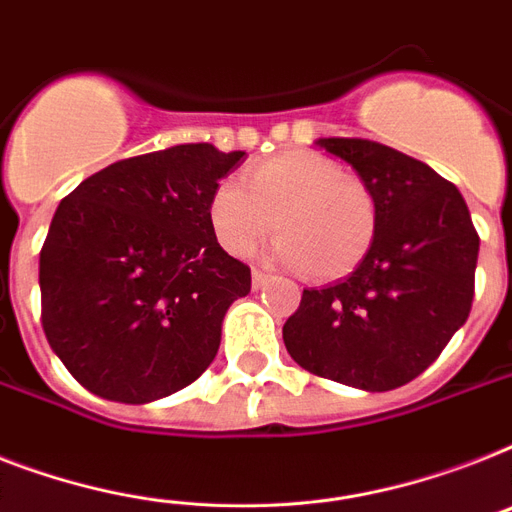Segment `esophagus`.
<instances>
[{"label":"esophagus","mask_w":512,"mask_h":512,"mask_svg":"<svg viewBox=\"0 0 512 512\" xmlns=\"http://www.w3.org/2000/svg\"><path fill=\"white\" fill-rule=\"evenodd\" d=\"M268 281H270V276L265 273V270H260V268L252 270V289H263Z\"/></svg>","instance_id":"1"}]
</instances>
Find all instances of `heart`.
Instances as JSON below:
<instances>
[{"label":"heart","mask_w":512,"mask_h":512,"mask_svg":"<svg viewBox=\"0 0 512 512\" xmlns=\"http://www.w3.org/2000/svg\"><path fill=\"white\" fill-rule=\"evenodd\" d=\"M207 218L228 255L247 257L268 239L276 220L273 257L302 268L313 281H336L360 268L378 234L371 186L321 152H284L247 173V189L223 181Z\"/></svg>","instance_id":"heart-1"}]
</instances>
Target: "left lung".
I'll return each instance as SVG.
<instances>
[{
	"instance_id": "8db88e82",
	"label": "left lung",
	"mask_w": 512,
	"mask_h": 512,
	"mask_svg": "<svg viewBox=\"0 0 512 512\" xmlns=\"http://www.w3.org/2000/svg\"><path fill=\"white\" fill-rule=\"evenodd\" d=\"M371 186L378 234L344 281L305 289L284 323L294 363L389 392L421 376L468 321L479 234L458 186L426 162L368 139H318Z\"/></svg>"
}]
</instances>
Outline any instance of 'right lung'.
<instances>
[{
  "instance_id": "right-lung-1",
  "label": "right lung",
  "mask_w": 512,
  "mask_h": 512,
  "mask_svg": "<svg viewBox=\"0 0 512 512\" xmlns=\"http://www.w3.org/2000/svg\"><path fill=\"white\" fill-rule=\"evenodd\" d=\"M242 157L178 144L112 162L60 202L39 257L41 326L89 392L144 405L215 360L252 276L218 244L207 205Z\"/></svg>"
}]
</instances>
